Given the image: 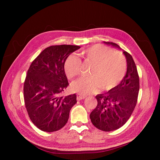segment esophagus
Here are the masks:
<instances>
[{"label":"esophagus","mask_w":160,"mask_h":160,"mask_svg":"<svg viewBox=\"0 0 160 160\" xmlns=\"http://www.w3.org/2000/svg\"><path fill=\"white\" fill-rule=\"evenodd\" d=\"M85 98H86L85 95H81V94H80V93H78V94L77 95V99L78 100V101H80V100H81V99H85Z\"/></svg>","instance_id":"esophagus-1"}]
</instances>
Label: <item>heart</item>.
Returning <instances> with one entry per match:
<instances>
[{"label":"heart","instance_id":"b5f03b06","mask_svg":"<svg viewBox=\"0 0 160 160\" xmlns=\"http://www.w3.org/2000/svg\"><path fill=\"white\" fill-rule=\"evenodd\" d=\"M81 55L89 63L93 65L89 78L81 79L71 85L75 92L89 94L98 91L110 90L123 79L127 70V61L122 53L114 51L101 45L91 46L82 51ZM81 61L74 55H69L64 64V71L70 79L79 76Z\"/></svg>","mask_w":160,"mask_h":160}]
</instances>
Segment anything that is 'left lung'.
<instances>
[{
    "label": "left lung",
    "mask_w": 160,
    "mask_h": 160,
    "mask_svg": "<svg viewBox=\"0 0 160 160\" xmlns=\"http://www.w3.org/2000/svg\"><path fill=\"white\" fill-rule=\"evenodd\" d=\"M105 44L121 49L112 42ZM127 72L120 83L103 94L97 95L98 105L90 114L92 123L104 132H111L122 127L132 115L137 103L139 79L133 57L126 51Z\"/></svg>",
    "instance_id": "8db88e82"
}]
</instances>
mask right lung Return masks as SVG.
<instances>
[{"mask_svg":"<svg viewBox=\"0 0 160 160\" xmlns=\"http://www.w3.org/2000/svg\"><path fill=\"white\" fill-rule=\"evenodd\" d=\"M80 49L77 45H53L43 50L27 71L24 83V99L28 116L34 125L46 132L64 127L75 94L61 97L69 85L64 71L67 58Z\"/></svg>","mask_w":160,"mask_h":160,"instance_id":"add662e5","label":"right lung"}]
</instances>
